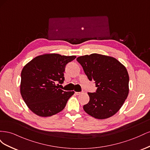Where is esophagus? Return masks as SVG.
<instances>
[{
  "label": "esophagus",
  "instance_id": "1",
  "mask_svg": "<svg viewBox=\"0 0 150 150\" xmlns=\"http://www.w3.org/2000/svg\"><path fill=\"white\" fill-rule=\"evenodd\" d=\"M75 93H76V94H77V95H79V94H81V92H76Z\"/></svg>",
  "mask_w": 150,
  "mask_h": 150
}]
</instances>
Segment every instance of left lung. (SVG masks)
I'll return each instance as SVG.
<instances>
[{
  "label": "left lung",
  "instance_id": "obj_1",
  "mask_svg": "<svg viewBox=\"0 0 150 150\" xmlns=\"http://www.w3.org/2000/svg\"><path fill=\"white\" fill-rule=\"evenodd\" d=\"M76 60L98 88L96 93H88L89 101L84 105V111L99 120L115 115L129 93V75L125 66L115 57L96 53Z\"/></svg>",
  "mask_w": 150,
  "mask_h": 150
}]
</instances>
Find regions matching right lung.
I'll return each mask as SVG.
<instances>
[{
	"label": "right lung",
	"instance_id": "obj_1",
	"mask_svg": "<svg viewBox=\"0 0 150 150\" xmlns=\"http://www.w3.org/2000/svg\"><path fill=\"white\" fill-rule=\"evenodd\" d=\"M76 57L45 54L35 57L23 67L21 94L34 114L42 117L51 116L65 108L74 92L64 91L59 88L57 83L64 82L66 66Z\"/></svg>",
	"mask_w": 150,
	"mask_h": 150
}]
</instances>
